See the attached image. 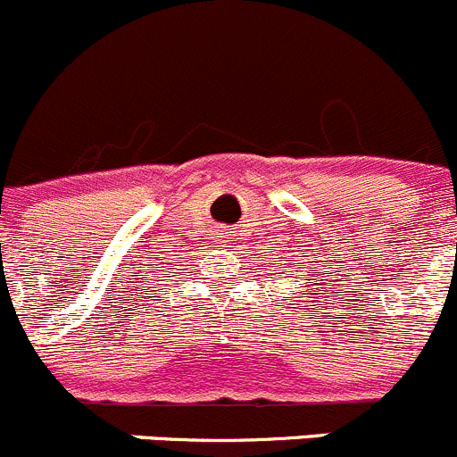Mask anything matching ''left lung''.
<instances>
[{
	"instance_id": "1",
	"label": "left lung",
	"mask_w": 457,
	"mask_h": 457,
	"mask_svg": "<svg viewBox=\"0 0 457 457\" xmlns=\"http://www.w3.org/2000/svg\"><path fill=\"white\" fill-rule=\"evenodd\" d=\"M298 258H303V255H298ZM287 264H291V262H287ZM303 267H307V264L305 262H298V260H294V269H296V271H301ZM310 271H312V267H310ZM310 271H307V280H314V278L310 276ZM289 278H294V271H291V269H289ZM316 280H319V278H316ZM314 285H319V282H314Z\"/></svg>"
}]
</instances>
